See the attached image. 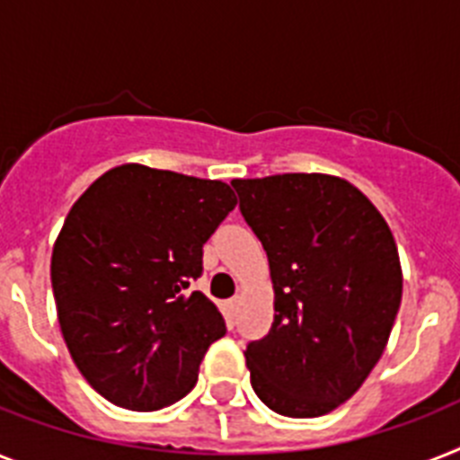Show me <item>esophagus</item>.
I'll return each mask as SVG.
<instances>
[{
    "mask_svg": "<svg viewBox=\"0 0 460 460\" xmlns=\"http://www.w3.org/2000/svg\"><path fill=\"white\" fill-rule=\"evenodd\" d=\"M226 307H229L231 314H236L238 307H241V297H231V300L226 302Z\"/></svg>",
    "mask_w": 460,
    "mask_h": 460,
    "instance_id": "obj_1",
    "label": "esophagus"
}]
</instances>
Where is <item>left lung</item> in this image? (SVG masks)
<instances>
[{
  "label": "left lung",
  "mask_w": 460,
  "mask_h": 460,
  "mask_svg": "<svg viewBox=\"0 0 460 460\" xmlns=\"http://www.w3.org/2000/svg\"><path fill=\"white\" fill-rule=\"evenodd\" d=\"M262 241L274 323L250 342L252 390L271 411L316 418L364 385L402 302L397 243L376 205L333 174L234 179Z\"/></svg>",
  "instance_id": "left-lung-1"
}]
</instances>
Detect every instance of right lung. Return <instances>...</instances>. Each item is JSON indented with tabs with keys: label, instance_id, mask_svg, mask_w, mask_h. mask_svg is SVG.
I'll use <instances>...</instances> for the list:
<instances>
[{
	"label": "right lung",
	"instance_id": "add662e5",
	"mask_svg": "<svg viewBox=\"0 0 460 460\" xmlns=\"http://www.w3.org/2000/svg\"><path fill=\"white\" fill-rule=\"evenodd\" d=\"M234 208L224 181L137 163L75 200L51 252V288L75 366L111 404L158 411L193 390L226 326L191 281Z\"/></svg>",
	"mask_w": 460,
	"mask_h": 460
}]
</instances>
